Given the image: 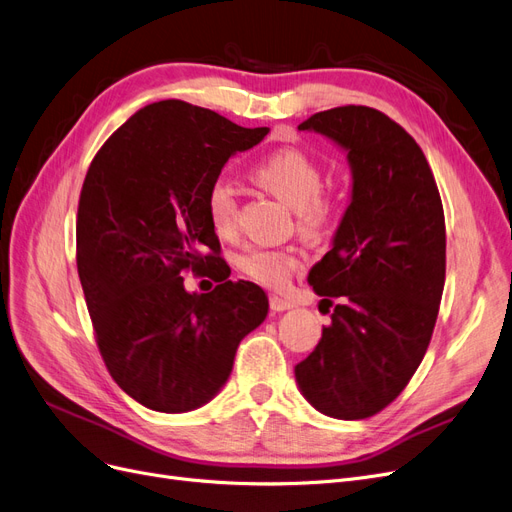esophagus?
<instances>
[{
	"mask_svg": "<svg viewBox=\"0 0 512 512\" xmlns=\"http://www.w3.org/2000/svg\"><path fill=\"white\" fill-rule=\"evenodd\" d=\"M269 306H271V311H275V313H281V311H288V309H294V302L292 300H285V298H281V296H271L269 298Z\"/></svg>",
	"mask_w": 512,
	"mask_h": 512,
	"instance_id": "34e87169",
	"label": "esophagus"
}]
</instances>
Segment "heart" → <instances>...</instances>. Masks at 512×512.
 <instances>
[{
	"label": "heart",
	"instance_id": "heart-1",
	"mask_svg": "<svg viewBox=\"0 0 512 512\" xmlns=\"http://www.w3.org/2000/svg\"><path fill=\"white\" fill-rule=\"evenodd\" d=\"M258 185L296 208L298 229L321 235L334 216V201L323 191V172L319 163L300 149H279L260 159L254 170ZM210 227L222 235H233L239 216V195L227 178H214L203 195ZM302 254L294 248H250L237 258L239 271L264 288H283L300 269Z\"/></svg>",
	"mask_w": 512,
	"mask_h": 512
}]
</instances>
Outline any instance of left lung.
<instances>
[{"instance_id":"left-lung-1","label":"left lung","mask_w":512,"mask_h":512,"mask_svg":"<svg viewBox=\"0 0 512 512\" xmlns=\"http://www.w3.org/2000/svg\"><path fill=\"white\" fill-rule=\"evenodd\" d=\"M298 130L346 149L353 195L309 273L323 302H340L296 382L321 414L363 420L399 397L431 342L445 283L441 197L418 142L382 111L336 107Z\"/></svg>"}]
</instances>
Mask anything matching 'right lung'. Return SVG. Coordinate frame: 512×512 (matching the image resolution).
<instances>
[{"mask_svg": "<svg viewBox=\"0 0 512 512\" xmlns=\"http://www.w3.org/2000/svg\"><path fill=\"white\" fill-rule=\"evenodd\" d=\"M269 128H241L185 100L134 113L94 155L77 206V273L111 378L140 405L180 414L227 382L267 294L231 281L203 195ZM187 270L219 281L189 295Z\"/></svg>", "mask_w": 512, "mask_h": 512, "instance_id": "add662e5", "label": "right lung"}]
</instances>
